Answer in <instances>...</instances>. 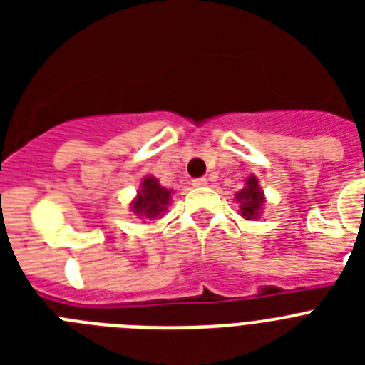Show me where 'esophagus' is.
Returning a JSON list of instances; mask_svg holds the SVG:
<instances>
[{
    "instance_id": "1",
    "label": "esophagus",
    "mask_w": 365,
    "mask_h": 365,
    "mask_svg": "<svg viewBox=\"0 0 365 365\" xmlns=\"http://www.w3.org/2000/svg\"><path fill=\"white\" fill-rule=\"evenodd\" d=\"M193 186H197V188H201V186H206V179L205 177H197V179L192 180Z\"/></svg>"
}]
</instances>
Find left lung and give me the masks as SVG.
Returning <instances> with one entry per match:
<instances>
[{"instance_id":"1","label":"left lung","mask_w":365,"mask_h":365,"mask_svg":"<svg viewBox=\"0 0 365 365\" xmlns=\"http://www.w3.org/2000/svg\"><path fill=\"white\" fill-rule=\"evenodd\" d=\"M235 199L240 202L241 215L245 219H256L259 215L261 206H263L265 199H263V193H261L256 177H248L247 186L235 195Z\"/></svg>"}]
</instances>
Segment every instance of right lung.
<instances>
[{"label": "right lung", "instance_id": "obj_1", "mask_svg": "<svg viewBox=\"0 0 365 365\" xmlns=\"http://www.w3.org/2000/svg\"><path fill=\"white\" fill-rule=\"evenodd\" d=\"M170 195L172 192L159 185V180L153 177H146L140 185V192H138L137 199L133 201V212L140 217H159L164 215L166 206L170 202Z\"/></svg>", "mask_w": 365, "mask_h": 365}]
</instances>
